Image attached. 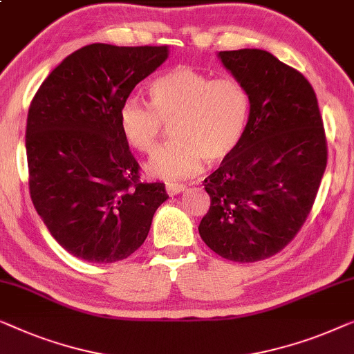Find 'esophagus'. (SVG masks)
Segmentation results:
<instances>
[{
    "label": "esophagus",
    "instance_id": "esophagus-1",
    "mask_svg": "<svg viewBox=\"0 0 354 354\" xmlns=\"http://www.w3.org/2000/svg\"><path fill=\"white\" fill-rule=\"evenodd\" d=\"M184 189H186V186H184V184H176V183H168L167 184L168 196H176V194L183 192Z\"/></svg>",
    "mask_w": 354,
    "mask_h": 354
}]
</instances>
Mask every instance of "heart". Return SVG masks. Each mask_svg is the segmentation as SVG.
I'll use <instances>...</instances> for the list:
<instances>
[{"label":"heart","mask_w":354,"mask_h":354,"mask_svg":"<svg viewBox=\"0 0 354 354\" xmlns=\"http://www.w3.org/2000/svg\"><path fill=\"white\" fill-rule=\"evenodd\" d=\"M149 93L151 102L138 96L125 99L118 123L127 141L144 153L156 149L165 123L173 125L175 139L149 158L151 176L196 175L203 160H226L245 134L250 96L236 78L213 80L194 67L178 66L153 80Z\"/></svg>","instance_id":"b5f03b06"}]
</instances>
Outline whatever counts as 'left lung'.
<instances>
[{
  "instance_id": "left-lung-1",
  "label": "left lung",
  "mask_w": 354,
  "mask_h": 354,
  "mask_svg": "<svg viewBox=\"0 0 354 354\" xmlns=\"http://www.w3.org/2000/svg\"><path fill=\"white\" fill-rule=\"evenodd\" d=\"M250 96L241 144L203 179L202 241L237 263L270 258L305 225L327 165V138L310 82L263 49L218 54Z\"/></svg>"
}]
</instances>
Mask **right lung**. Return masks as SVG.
<instances>
[{
	"instance_id": "obj_1",
	"label": "right lung",
	"mask_w": 354,
	"mask_h": 354,
	"mask_svg": "<svg viewBox=\"0 0 354 354\" xmlns=\"http://www.w3.org/2000/svg\"><path fill=\"white\" fill-rule=\"evenodd\" d=\"M167 56V46L88 44L64 59L30 102V197L59 245L80 260H125L168 198L163 183H141L118 123L123 101Z\"/></svg>"
}]
</instances>
